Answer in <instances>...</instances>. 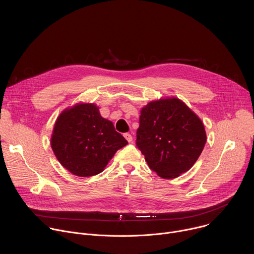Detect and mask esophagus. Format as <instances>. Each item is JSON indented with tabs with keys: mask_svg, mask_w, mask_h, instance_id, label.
Here are the masks:
<instances>
[{
	"mask_svg": "<svg viewBox=\"0 0 254 254\" xmlns=\"http://www.w3.org/2000/svg\"><path fill=\"white\" fill-rule=\"evenodd\" d=\"M125 137H126V139H127L128 142H131V141H132V136H131V134H129V133H125Z\"/></svg>",
	"mask_w": 254,
	"mask_h": 254,
	"instance_id": "1",
	"label": "esophagus"
}]
</instances>
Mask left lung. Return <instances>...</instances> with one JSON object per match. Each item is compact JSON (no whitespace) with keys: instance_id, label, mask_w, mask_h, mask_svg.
Listing matches in <instances>:
<instances>
[{"instance_id":"8db88e82","label":"left lung","mask_w":254,"mask_h":254,"mask_svg":"<svg viewBox=\"0 0 254 254\" xmlns=\"http://www.w3.org/2000/svg\"><path fill=\"white\" fill-rule=\"evenodd\" d=\"M206 140L203 123L179 98H162L141 108L136 147L161 178L174 179L189 171Z\"/></svg>"}]
</instances>
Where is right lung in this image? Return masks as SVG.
Instances as JSON below:
<instances>
[{"instance_id":"obj_1","label":"right lung","mask_w":254,"mask_h":254,"mask_svg":"<svg viewBox=\"0 0 254 254\" xmlns=\"http://www.w3.org/2000/svg\"><path fill=\"white\" fill-rule=\"evenodd\" d=\"M127 140L103 119L93 103H77L58 117L51 148L59 163L78 177L101 173Z\"/></svg>"}]
</instances>
